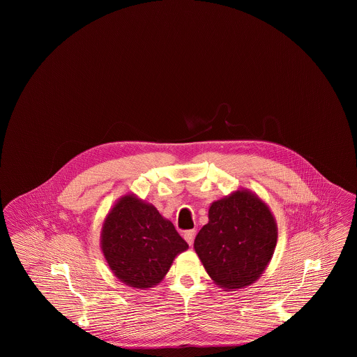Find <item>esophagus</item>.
<instances>
[{"label": "esophagus", "mask_w": 357, "mask_h": 357, "mask_svg": "<svg viewBox=\"0 0 357 357\" xmlns=\"http://www.w3.org/2000/svg\"><path fill=\"white\" fill-rule=\"evenodd\" d=\"M194 237H195V230H186L185 234H183V238L186 239V242L190 246H191L192 242H194Z\"/></svg>", "instance_id": "esophagus-1"}]
</instances>
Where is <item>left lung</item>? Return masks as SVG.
<instances>
[{"instance_id": "left-lung-1", "label": "left lung", "mask_w": 357, "mask_h": 357, "mask_svg": "<svg viewBox=\"0 0 357 357\" xmlns=\"http://www.w3.org/2000/svg\"><path fill=\"white\" fill-rule=\"evenodd\" d=\"M277 236L268 204L249 190H237L211 204L208 223L195 237L194 249L218 287L242 289L265 272Z\"/></svg>"}]
</instances>
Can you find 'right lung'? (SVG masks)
Returning a JSON list of instances; mask_svg holds the SVG:
<instances>
[{
  "mask_svg": "<svg viewBox=\"0 0 357 357\" xmlns=\"http://www.w3.org/2000/svg\"><path fill=\"white\" fill-rule=\"evenodd\" d=\"M100 238L109 269L121 282L135 289L158 285L175 257L188 248L169 220L134 194L114 204L102 223Z\"/></svg>",
  "mask_w": 357,
  "mask_h": 357,
  "instance_id": "add662e5",
  "label": "right lung"
}]
</instances>
